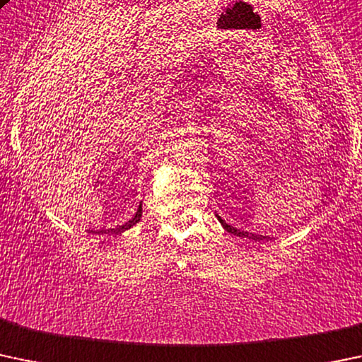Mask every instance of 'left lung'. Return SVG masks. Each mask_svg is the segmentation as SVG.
Masks as SVG:
<instances>
[{
  "label": "left lung",
  "mask_w": 362,
  "mask_h": 362,
  "mask_svg": "<svg viewBox=\"0 0 362 362\" xmlns=\"http://www.w3.org/2000/svg\"><path fill=\"white\" fill-rule=\"evenodd\" d=\"M218 220H220V223H222V227L223 229H226L227 232H230V234H234V235H239V238H250V239H255V241H262V239H265V235H257V234H251V232H245V230H239V229H235V227H232V226H229V223L226 222V220H222L218 216Z\"/></svg>",
  "instance_id": "obj_1"
}]
</instances>
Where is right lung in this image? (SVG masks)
I'll return each instance as SVG.
<instances>
[{
  "instance_id": "add662e5",
  "label": "right lung",
  "mask_w": 362,
  "mask_h": 362,
  "mask_svg": "<svg viewBox=\"0 0 362 362\" xmlns=\"http://www.w3.org/2000/svg\"><path fill=\"white\" fill-rule=\"evenodd\" d=\"M140 216H142V204H140L139 210H136L135 215H133V218L128 220V222L123 223V226H117V227H114V229H107V230H104V229H102V230H90V234H121V232L132 229L135 223H139Z\"/></svg>"
}]
</instances>
